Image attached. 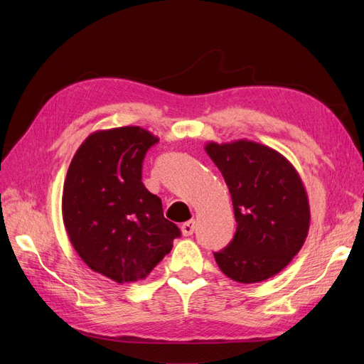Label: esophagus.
<instances>
[{
	"mask_svg": "<svg viewBox=\"0 0 364 364\" xmlns=\"http://www.w3.org/2000/svg\"><path fill=\"white\" fill-rule=\"evenodd\" d=\"M181 229H182V234H183L185 237H190V235L194 234L196 222H194V220H190V222H185V223H182Z\"/></svg>",
	"mask_w": 364,
	"mask_h": 364,
	"instance_id": "1",
	"label": "esophagus"
}]
</instances>
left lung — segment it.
Returning a JSON list of instances; mask_svg holds the SVG:
<instances>
[{"label":"left lung","instance_id":"obj_1","mask_svg":"<svg viewBox=\"0 0 364 364\" xmlns=\"http://www.w3.org/2000/svg\"><path fill=\"white\" fill-rule=\"evenodd\" d=\"M232 197L237 230L214 252L228 278L241 284L279 273L301 250L310 206L299 174L278 151L252 141L206 146Z\"/></svg>","mask_w":364,"mask_h":364}]
</instances>
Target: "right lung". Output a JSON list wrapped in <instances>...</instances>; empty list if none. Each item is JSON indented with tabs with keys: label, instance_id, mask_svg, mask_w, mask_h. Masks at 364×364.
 Returning <instances> with one entry per match:
<instances>
[{
	"label": "right lung",
	"instance_id": "obj_1",
	"mask_svg": "<svg viewBox=\"0 0 364 364\" xmlns=\"http://www.w3.org/2000/svg\"><path fill=\"white\" fill-rule=\"evenodd\" d=\"M158 141L141 127L95 132L65 179L62 213L71 245L94 272L119 284L146 278L181 237L141 181L142 162Z\"/></svg>",
	"mask_w": 364,
	"mask_h": 364
}]
</instances>
